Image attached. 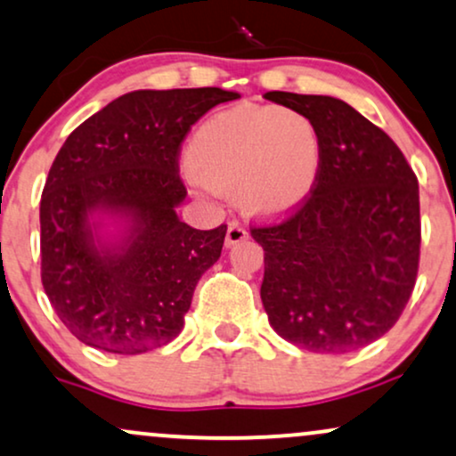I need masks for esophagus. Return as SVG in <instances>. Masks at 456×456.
Returning a JSON list of instances; mask_svg holds the SVG:
<instances>
[{
	"label": "esophagus",
	"mask_w": 456,
	"mask_h": 456,
	"mask_svg": "<svg viewBox=\"0 0 456 456\" xmlns=\"http://www.w3.org/2000/svg\"><path fill=\"white\" fill-rule=\"evenodd\" d=\"M246 238H248V232H246L242 224H240V223H229L227 238H224V242H227V246H235V244L244 242Z\"/></svg>",
	"instance_id": "34e87169"
}]
</instances>
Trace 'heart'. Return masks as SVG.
<instances>
[{
    "mask_svg": "<svg viewBox=\"0 0 456 456\" xmlns=\"http://www.w3.org/2000/svg\"><path fill=\"white\" fill-rule=\"evenodd\" d=\"M189 166L216 191L238 189L255 216H282L299 208L321 174V140L295 110L242 103L214 114L195 131Z\"/></svg>",
    "mask_w": 456,
    "mask_h": 456,
    "instance_id": "b5f03b06",
    "label": "heart"
}]
</instances>
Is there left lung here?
Instances as JSON below:
<instances>
[{
  "label": "left lung",
  "mask_w": 456,
  "mask_h": 456,
  "mask_svg": "<svg viewBox=\"0 0 456 456\" xmlns=\"http://www.w3.org/2000/svg\"><path fill=\"white\" fill-rule=\"evenodd\" d=\"M321 140L312 195L282 221L252 224L265 250L261 301L276 333L342 354L399 321L420 259L419 178L388 135L346 102L270 91Z\"/></svg>",
  "instance_id": "obj_1"
}]
</instances>
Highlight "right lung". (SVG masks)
<instances>
[{
	"mask_svg": "<svg viewBox=\"0 0 456 456\" xmlns=\"http://www.w3.org/2000/svg\"><path fill=\"white\" fill-rule=\"evenodd\" d=\"M238 97L216 86L127 93L57 152L40 201V273L59 321L82 344L140 354L180 333L227 233V224L201 232L175 214L186 197L180 151L208 110ZM102 207L134 221L118 251L92 242L88 214Z\"/></svg>",
	"mask_w": 456,
	"mask_h": 456,
	"instance_id": "obj_1",
	"label": "right lung"
}]
</instances>
